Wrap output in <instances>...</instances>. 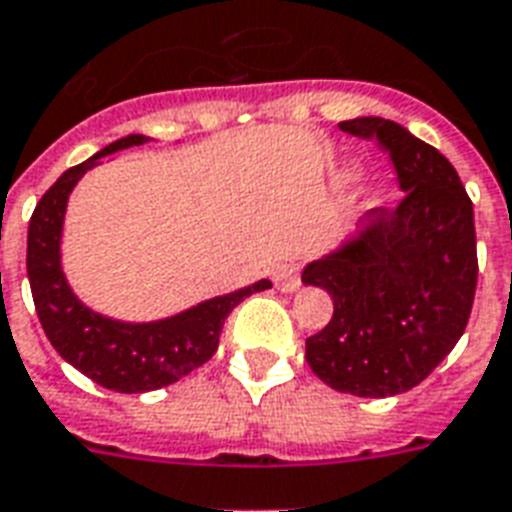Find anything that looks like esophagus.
I'll return each mask as SVG.
<instances>
[{
	"mask_svg": "<svg viewBox=\"0 0 512 512\" xmlns=\"http://www.w3.org/2000/svg\"><path fill=\"white\" fill-rule=\"evenodd\" d=\"M273 284H276V290L282 292H295L300 287V273L298 265L292 263H282L273 268Z\"/></svg>",
	"mask_w": 512,
	"mask_h": 512,
	"instance_id": "34e87169",
	"label": "esophagus"
}]
</instances>
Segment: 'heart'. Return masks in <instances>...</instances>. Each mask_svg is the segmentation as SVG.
Returning a JSON list of instances; mask_svg holds the SVG:
<instances>
[{"instance_id":"b5f03b06","label":"heart","mask_w":512,"mask_h":512,"mask_svg":"<svg viewBox=\"0 0 512 512\" xmlns=\"http://www.w3.org/2000/svg\"><path fill=\"white\" fill-rule=\"evenodd\" d=\"M351 177H354V166H351V163H346V166H341V169H335L333 174L335 185H346Z\"/></svg>"}]
</instances>
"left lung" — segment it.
Here are the masks:
<instances>
[{
    "mask_svg": "<svg viewBox=\"0 0 512 512\" xmlns=\"http://www.w3.org/2000/svg\"><path fill=\"white\" fill-rule=\"evenodd\" d=\"M376 136L395 163L403 201L378 206L300 279L333 298V319L306 338L311 370L335 392L403 395L462 338L478 282L473 201L432 144L384 117L338 123Z\"/></svg>",
    "mask_w": 512,
    "mask_h": 512,
    "instance_id": "left-lung-1",
    "label": "left lung"
}]
</instances>
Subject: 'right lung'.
Here are the masks:
<instances>
[{"label": "right lung", "mask_w": 512, "mask_h": 512, "mask_svg": "<svg viewBox=\"0 0 512 512\" xmlns=\"http://www.w3.org/2000/svg\"><path fill=\"white\" fill-rule=\"evenodd\" d=\"M147 142L150 136H123L80 166L64 171L56 185L39 198L37 209L31 214L26 252V271L37 317L53 349L83 376L123 395L169 386L212 360L230 311L249 295L271 287L268 279H260L228 295L201 300L174 317L152 322L104 317L74 295L61 265V236L69 195L85 177V171L99 166L104 155Z\"/></svg>", "instance_id": "1"}]
</instances>
